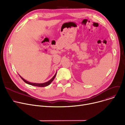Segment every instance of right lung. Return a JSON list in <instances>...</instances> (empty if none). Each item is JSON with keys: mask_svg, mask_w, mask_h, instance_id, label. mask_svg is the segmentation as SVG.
I'll return each mask as SVG.
<instances>
[{"mask_svg": "<svg viewBox=\"0 0 125 125\" xmlns=\"http://www.w3.org/2000/svg\"><path fill=\"white\" fill-rule=\"evenodd\" d=\"M56 74H57V73H56L55 74V75L52 77V78H51V79L48 82H46V83H30V82H29L28 81H27L26 80H25V79H24V78L23 77H22L20 75V77L22 78V80L25 82L26 83H28L29 84H30V85H32V86H36V87H46V86H49V85L52 82V81H53L54 80V78L56 75Z\"/></svg>", "mask_w": 125, "mask_h": 125, "instance_id": "right-lung-1", "label": "right lung"}]
</instances>
